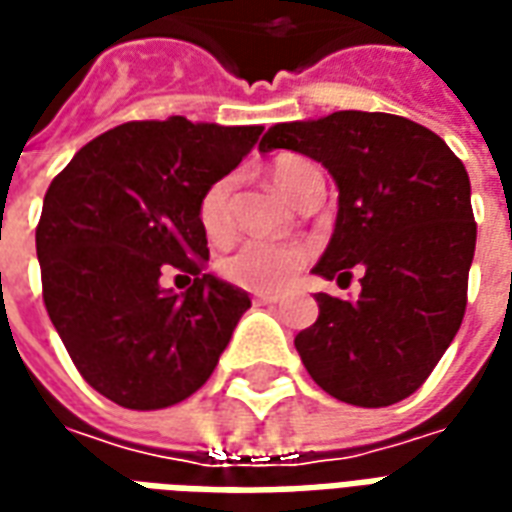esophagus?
<instances>
[{
    "label": "esophagus",
    "instance_id": "1",
    "mask_svg": "<svg viewBox=\"0 0 512 512\" xmlns=\"http://www.w3.org/2000/svg\"><path fill=\"white\" fill-rule=\"evenodd\" d=\"M279 299H282V296H277V293H257L255 304H277Z\"/></svg>",
    "mask_w": 512,
    "mask_h": 512
}]
</instances>
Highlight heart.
<instances>
[{"instance_id": "obj_1", "label": "heart", "mask_w": 512, "mask_h": 512, "mask_svg": "<svg viewBox=\"0 0 512 512\" xmlns=\"http://www.w3.org/2000/svg\"><path fill=\"white\" fill-rule=\"evenodd\" d=\"M312 172L318 169L304 158H282L271 167V180L285 200L296 202ZM230 194H233V178L213 180L211 186L202 191L197 222H200L202 235L211 244H224L235 233ZM307 260H310V249L304 244L244 241L235 252L219 260V274L235 288L252 290V293H277L293 282Z\"/></svg>"}]
</instances>
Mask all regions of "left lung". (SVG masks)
I'll list each match as a JSON object with an SVG mask.
<instances>
[{
	"label": "left lung",
	"instance_id": "obj_1",
	"mask_svg": "<svg viewBox=\"0 0 512 512\" xmlns=\"http://www.w3.org/2000/svg\"><path fill=\"white\" fill-rule=\"evenodd\" d=\"M321 161L340 189L334 235L312 268L362 293H318V321L296 334L312 381L343 403L392 406L439 365L466 312L477 224L463 161L439 134L384 112H334L268 128L260 153Z\"/></svg>",
	"mask_w": 512,
	"mask_h": 512
}]
</instances>
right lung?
Wrapping results in <instances>:
<instances>
[{
  "instance_id": "right-lung-1",
  "label": "right lung",
  "mask_w": 512,
  "mask_h": 512,
  "mask_svg": "<svg viewBox=\"0 0 512 512\" xmlns=\"http://www.w3.org/2000/svg\"><path fill=\"white\" fill-rule=\"evenodd\" d=\"M263 126L186 117L136 120L95 136L51 180L40 213L43 304L73 365L117 406L156 411L194 395L252 301L202 274V191L233 172ZM195 277L186 294L160 274Z\"/></svg>"
}]
</instances>
